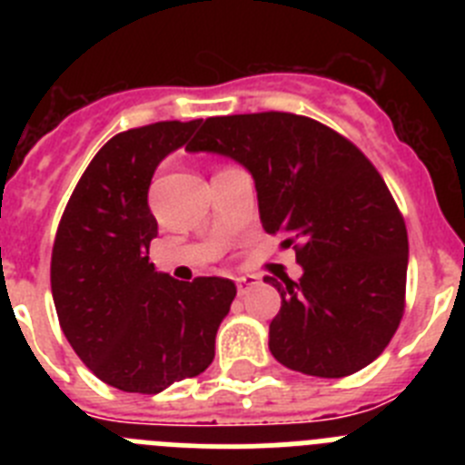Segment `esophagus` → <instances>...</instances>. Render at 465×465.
Wrapping results in <instances>:
<instances>
[{"instance_id":"34e87169","label":"esophagus","mask_w":465,"mask_h":465,"mask_svg":"<svg viewBox=\"0 0 465 465\" xmlns=\"http://www.w3.org/2000/svg\"><path fill=\"white\" fill-rule=\"evenodd\" d=\"M235 283H237V293L244 295L246 291L253 289V286H256L258 282H256V277H237Z\"/></svg>"}]
</instances>
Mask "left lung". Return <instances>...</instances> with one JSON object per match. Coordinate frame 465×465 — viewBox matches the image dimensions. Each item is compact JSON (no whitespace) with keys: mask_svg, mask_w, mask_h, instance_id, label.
Instances as JSON below:
<instances>
[{"mask_svg":"<svg viewBox=\"0 0 465 465\" xmlns=\"http://www.w3.org/2000/svg\"><path fill=\"white\" fill-rule=\"evenodd\" d=\"M188 151L240 163L262 228L295 249L302 277H265L282 295L274 359L328 380L372 363L402 319L408 230L371 160L331 127L282 111L207 118Z\"/></svg>","mask_w":465,"mask_h":465,"instance_id":"obj_1","label":"left lung"}]
</instances>
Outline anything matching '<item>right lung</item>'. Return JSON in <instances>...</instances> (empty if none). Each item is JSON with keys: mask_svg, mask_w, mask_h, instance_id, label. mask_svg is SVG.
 Wrapping results in <instances>:
<instances>
[{"mask_svg": "<svg viewBox=\"0 0 465 465\" xmlns=\"http://www.w3.org/2000/svg\"><path fill=\"white\" fill-rule=\"evenodd\" d=\"M200 121H165L116 134L69 197L51 258V289L64 338L104 384L160 393L213 361L235 282H179L149 262L158 221L149 186L163 160Z\"/></svg>", "mask_w": 465, "mask_h": 465, "instance_id": "add662e5", "label": "right lung"}]
</instances>
